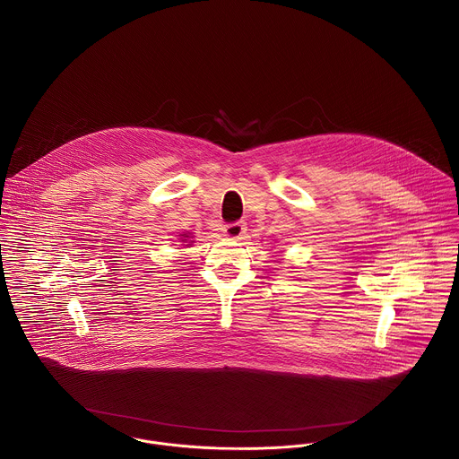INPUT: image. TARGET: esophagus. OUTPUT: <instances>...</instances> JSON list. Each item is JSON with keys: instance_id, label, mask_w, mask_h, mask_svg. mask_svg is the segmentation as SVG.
Instances as JSON below:
<instances>
[{"instance_id": "34e87169", "label": "esophagus", "mask_w": 459, "mask_h": 459, "mask_svg": "<svg viewBox=\"0 0 459 459\" xmlns=\"http://www.w3.org/2000/svg\"><path fill=\"white\" fill-rule=\"evenodd\" d=\"M222 231H224V237H228L231 240H242L246 237L247 226H246V222H231V224H226Z\"/></svg>"}]
</instances>
